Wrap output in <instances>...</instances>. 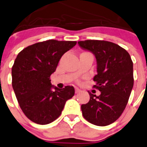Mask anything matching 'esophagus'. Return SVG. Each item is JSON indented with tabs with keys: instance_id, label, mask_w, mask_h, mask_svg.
I'll use <instances>...</instances> for the list:
<instances>
[{
	"instance_id": "34e87169",
	"label": "esophagus",
	"mask_w": 147,
	"mask_h": 147,
	"mask_svg": "<svg viewBox=\"0 0 147 147\" xmlns=\"http://www.w3.org/2000/svg\"><path fill=\"white\" fill-rule=\"evenodd\" d=\"M80 92H81V90H79V88L76 87V88H75V93H76V94H78V93H79Z\"/></svg>"
}]
</instances>
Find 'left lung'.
Returning a JSON list of instances; mask_svg holds the SVG:
<instances>
[{
    "mask_svg": "<svg viewBox=\"0 0 147 147\" xmlns=\"http://www.w3.org/2000/svg\"><path fill=\"white\" fill-rule=\"evenodd\" d=\"M78 44L95 55L98 73L94 77V87L101 92L97 96L88 92L90 101L81 105L83 116L94 125H110L123 112L133 88L131 57L125 49L111 42L87 40Z\"/></svg>",
    "mask_w": 147,
    "mask_h": 147,
    "instance_id": "left-lung-1",
    "label": "left lung"
}]
</instances>
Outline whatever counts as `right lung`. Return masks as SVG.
<instances>
[{
    "label": "right lung",
    "mask_w": 147,
    "mask_h": 147,
    "mask_svg": "<svg viewBox=\"0 0 147 147\" xmlns=\"http://www.w3.org/2000/svg\"><path fill=\"white\" fill-rule=\"evenodd\" d=\"M76 44L56 40L37 42L20 51L15 60L13 89L23 113L34 123L53 122L61 115L66 102L75 95L72 86L59 89L52 85L50 76L62 55Z\"/></svg>",
    "instance_id": "right-lung-1"
}]
</instances>
